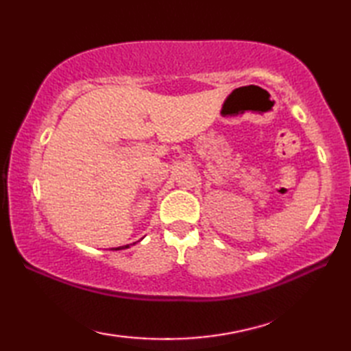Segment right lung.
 Masks as SVG:
<instances>
[{
    "instance_id": "1",
    "label": "right lung",
    "mask_w": 351,
    "mask_h": 351,
    "mask_svg": "<svg viewBox=\"0 0 351 351\" xmlns=\"http://www.w3.org/2000/svg\"><path fill=\"white\" fill-rule=\"evenodd\" d=\"M128 247H130V244H126V245H121V247H116L113 250H121V249H128Z\"/></svg>"
}]
</instances>
